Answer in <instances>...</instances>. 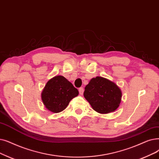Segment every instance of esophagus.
I'll list each match as a JSON object with an SVG mask.
<instances>
[{
  "mask_svg": "<svg viewBox=\"0 0 159 159\" xmlns=\"http://www.w3.org/2000/svg\"><path fill=\"white\" fill-rule=\"evenodd\" d=\"M79 93H80V95L83 94V93H84V89H83V88H80L79 89Z\"/></svg>",
  "mask_w": 159,
  "mask_h": 159,
  "instance_id": "34e87169",
  "label": "esophagus"
}]
</instances>
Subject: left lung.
Wrapping results in <instances>:
<instances>
[{
    "instance_id": "obj_1",
    "label": "left lung",
    "mask_w": 159,
    "mask_h": 159,
    "mask_svg": "<svg viewBox=\"0 0 159 159\" xmlns=\"http://www.w3.org/2000/svg\"><path fill=\"white\" fill-rule=\"evenodd\" d=\"M121 90L115 82L102 77L92 78L86 86L84 97L99 114L113 112L121 101Z\"/></svg>"
}]
</instances>
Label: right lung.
Listing matches in <instances>:
<instances>
[{"label":"right lung","instance_id":"obj_1","mask_svg":"<svg viewBox=\"0 0 159 159\" xmlns=\"http://www.w3.org/2000/svg\"><path fill=\"white\" fill-rule=\"evenodd\" d=\"M79 95V91L61 75H57L47 82L41 100L45 107L52 113H59L66 108L71 100Z\"/></svg>","mask_w":159,"mask_h":159}]
</instances>
